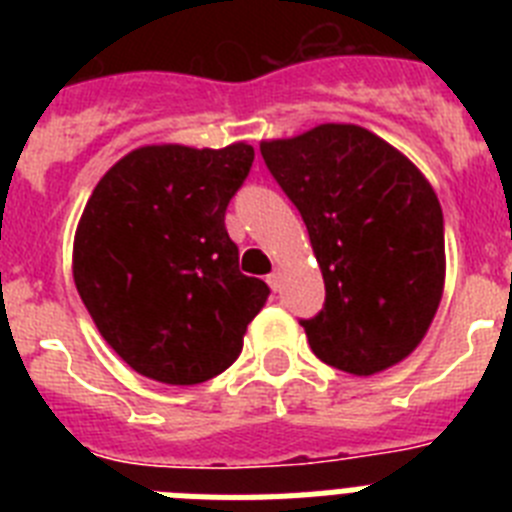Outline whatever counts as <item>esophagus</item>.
Returning a JSON list of instances; mask_svg holds the SVG:
<instances>
[{
    "label": "esophagus",
    "mask_w": 512,
    "mask_h": 512,
    "mask_svg": "<svg viewBox=\"0 0 512 512\" xmlns=\"http://www.w3.org/2000/svg\"><path fill=\"white\" fill-rule=\"evenodd\" d=\"M266 282H269V287L274 289V292H279V289H282V271H271L269 277H266Z\"/></svg>",
    "instance_id": "1"
}]
</instances>
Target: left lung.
<instances>
[{"instance_id": "1", "label": "left lung", "mask_w": 512, "mask_h": 512, "mask_svg": "<svg viewBox=\"0 0 512 512\" xmlns=\"http://www.w3.org/2000/svg\"><path fill=\"white\" fill-rule=\"evenodd\" d=\"M261 156L310 233L323 310L300 320L312 354L369 377L423 341L443 295L438 197L413 161L359 125L264 140Z\"/></svg>"}]
</instances>
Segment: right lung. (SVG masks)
<instances>
[{"instance_id":"1","label":"right lung","mask_w":512,"mask_h":512,"mask_svg":"<svg viewBox=\"0 0 512 512\" xmlns=\"http://www.w3.org/2000/svg\"><path fill=\"white\" fill-rule=\"evenodd\" d=\"M253 148L143 146L99 179L74 238V282L102 338L164 384L225 372L269 297L238 269L225 210Z\"/></svg>"}]
</instances>
